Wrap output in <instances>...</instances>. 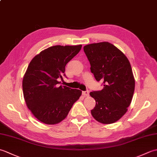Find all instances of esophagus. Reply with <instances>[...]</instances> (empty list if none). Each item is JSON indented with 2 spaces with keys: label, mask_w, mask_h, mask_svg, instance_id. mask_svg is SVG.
Segmentation results:
<instances>
[{
  "label": "esophagus",
  "mask_w": 157,
  "mask_h": 157,
  "mask_svg": "<svg viewBox=\"0 0 157 157\" xmlns=\"http://www.w3.org/2000/svg\"><path fill=\"white\" fill-rule=\"evenodd\" d=\"M89 90H86V91H83L82 92V94L84 95V96H89Z\"/></svg>",
  "instance_id": "1"
}]
</instances>
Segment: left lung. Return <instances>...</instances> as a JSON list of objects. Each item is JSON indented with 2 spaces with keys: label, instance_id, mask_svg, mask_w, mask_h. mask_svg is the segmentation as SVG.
Here are the masks:
<instances>
[{
  "label": "left lung",
  "instance_id": "1",
  "mask_svg": "<svg viewBox=\"0 0 157 157\" xmlns=\"http://www.w3.org/2000/svg\"><path fill=\"white\" fill-rule=\"evenodd\" d=\"M90 71L97 82L103 81L101 90L90 93L96 105L92 115L100 123H113L128 111L135 88L130 63L125 55L108 42L85 46Z\"/></svg>",
  "mask_w": 157,
  "mask_h": 157
}]
</instances>
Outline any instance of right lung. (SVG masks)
Returning <instances> with one entry per match:
<instances>
[{
    "instance_id": "add662e5",
    "label": "right lung",
    "mask_w": 157,
    "mask_h": 157,
    "mask_svg": "<svg viewBox=\"0 0 157 157\" xmlns=\"http://www.w3.org/2000/svg\"><path fill=\"white\" fill-rule=\"evenodd\" d=\"M81 48L82 45L51 46L29 63L23 79V96L28 109L41 122H61L82 95L79 90L57 85V79L66 77L67 63Z\"/></svg>"
}]
</instances>
